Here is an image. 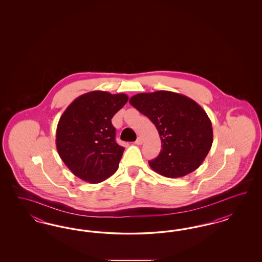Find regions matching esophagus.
Masks as SVG:
<instances>
[{"instance_id": "obj_1", "label": "esophagus", "mask_w": 262, "mask_h": 262, "mask_svg": "<svg viewBox=\"0 0 262 262\" xmlns=\"http://www.w3.org/2000/svg\"><path fill=\"white\" fill-rule=\"evenodd\" d=\"M142 142H143V140H142V138L141 137H137V140H136V144L137 145H140V144H142Z\"/></svg>"}]
</instances>
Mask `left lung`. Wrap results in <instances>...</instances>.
Segmentation results:
<instances>
[{
  "instance_id": "1",
  "label": "left lung",
  "mask_w": 262,
  "mask_h": 262,
  "mask_svg": "<svg viewBox=\"0 0 262 262\" xmlns=\"http://www.w3.org/2000/svg\"><path fill=\"white\" fill-rule=\"evenodd\" d=\"M129 103L155 125L162 150L150 168L167 178H181L196 170L211 148L210 119L187 96L160 90L134 95Z\"/></svg>"
}]
</instances>
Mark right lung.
<instances>
[{"label": "right lung", "mask_w": 262, "mask_h": 262, "mask_svg": "<svg viewBox=\"0 0 262 262\" xmlns=\"http://www.w3.org/2000/svg\"><path fill=\"white\" fill-rule=\"evenodd\" d=\"M127 100L124 93L95 90L77 97L62 113L56 132L57 150L82 181L98 184L118 170L125 148L116 142L111 120Z\"/></svg>", "instance_id": "obj_1"}]
</instances>
